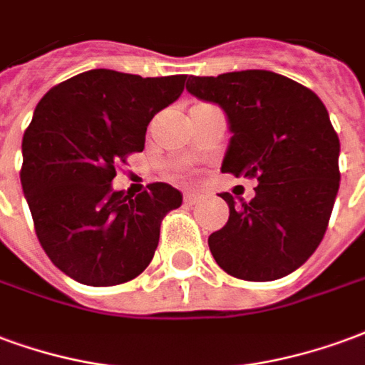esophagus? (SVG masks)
Instances as JSON below:
<instances>
[{
    "label": "esophagus",
    "instance_id": "esophagus-1",
    "mask_svg": "<svg viewBox=\"0 0 365 365\" xmlns=\"http://www.w3.org/2000/svg\"><path fill=\"white\" fill-rule=\"evenodd\" d=\"M202 198H204V194L196 192V190L185 192V202H186V204H190V206H192V204H198V202H200Z\"/></svg>",
    "mask_w": 365,
    "mask_h": 365
}]
</instances>
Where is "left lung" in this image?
I'll return each instance as SVG.
<instances>
[{"label":"left lung","instance_id":"8db88e82","mask_svg":"<svg viewBox=\"0 0 365 365\" xmlns=\"http://www.w3.org/2000/svg\"><path fill=\"white\" fill-rule=\"evenodd\" d=\"M186 91L225 113L231 140L222 173L255 177L251 202L233 200L230 220L208 237L215 262L249 282L278 280L321 243L339 192V135L323 101L267 70L188 77Z\"/></svg>","mask_w":365,"mask_h":365}]
</instances>
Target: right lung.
I'll return each mask as SVG.
<instances>
[{
    "instance_id": "obj_1",
    "label": "right lung",
    "mask_w": 365,
    "mask_h": 365,
    "mask_svg": "<svg viewBox=\"0 0 365 365\" xmlns=\"http://www.w3.org/2000/svg\"><path fill=\"white\" fill-rule=\"evenodd\" d=\"M185 81L89 70L52 87L34 108L21 185L42 249L76 282L124 284L153 259L161 220L182 194L167 182L138 196L114 190V165L143 150L148 124Z\"/></svg>"
}]
</instances>
